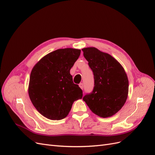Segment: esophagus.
Wrapping results in <instances>:
<instances>
[{
    "label": "esophagus",
    "instance_id": "34e87169",
    "mask_svg": "<svg viewBox=\"0 0 155 155\" xmlns=\"http://www.w3.org/2000/svg\"><path fill=\"white\" fill-rule=\"evenodd\" d=\"M79 87H80L81 89H83V84L82 83H79Z\"/></svg>",
    "mask_w": 155,
    "mask_h": 155
}]
</instances>
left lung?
Returning a JSON list of instances; mask_svg holds the SVG:
<instances>
[{
    "instance_id": "obj_1",
    "label": "left lung",
    "mask_w": 155,
    "mask_h": 155,
    "mask_svg": "<svg viewBox=\"0 0 155 155\" xmlns=\"http://www.w3.org/2000/svg\"><path fill=\"white\" fill-rule=\"evenodd\" d=\"M94 74V87L83 97L91 111L101 118L118 112L127 100L129 81L125 70L110 55L94 47L82 49Z\"/></svg>"
}]
</instances>
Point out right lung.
Here are the masks:
<instances>
[{
	"instance_id": "add662e5",
	"label": "right lung",
	"mask_w": 155,
	"mask_h": 155,
	"mask_svg": "<svg viewBox=\"0 0 155 155\" xmlns=\"http://www.w3.org/2000/svg\"><path fill=\"white\" fill-rule=\"evenodd\" d=\"M81 54L74 48L56 50L45 55L33 68L28 94L40 114L52 120L64 118L83 91L73 82L70 70Z\"/></svg>"
}]
</instances>
